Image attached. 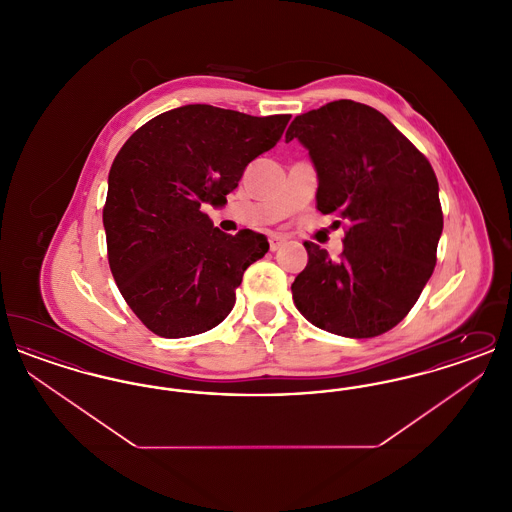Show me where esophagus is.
Masks as SVG:
<instances>
[{"label": "esophagus", "mask_w": 512, "mask_h": 512, "mask_svg": "<svg viewBox=\"0 0 512 512\" xmlns=\"http://www.w3.org/2000/svg\"><path fill=\"white\" fill-rule=\"evenodd\" d=\"M286 244V240L284 238H280V236H270L268 238V247H270V251H278L282 245Z\"/></svg>", "instance_id": "1"}]
</instances>
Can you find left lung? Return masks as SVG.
<instances>
[{
	"label": "left lung",
	"mask_w": 512,
	"mask_h": 512,
	"mask_svg": "<svg viewBox=\"0 0 512 512\" xmlns=\"http://www.w3.org/2000/svg\"><path fill=\"white\" fill-rule=\"evenodd\" d=\"M293 138L315 163L318 211L347 220L338 261L303 244L309 263L293 280V303L330 334L382 336L409 315L438 261L436 172L380 111L351 99L295 117Z\"/></svg>",
	"instance_id": "1"
}]
</instances>
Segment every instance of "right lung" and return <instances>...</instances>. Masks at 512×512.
<instances>
[{
    "label": "right lung",
    "instance_id": "add662e5",
    "mask_svg": "<svg viewBox=\"0 0 512 512\" xmlns=\"http://www.w3.org/2000/svg\"><path fill=\"white\" fill-rule=\"evenodd\" d=\"M290 119L197 103L157 115L124 142L103 205L107 259L124 301L153 334L188 338L230 315L267 238L224 234L201 207L224 205Z\"/></svg>",
    "mask_w": 512,
    "mask_h": 512
}]
</instances>
